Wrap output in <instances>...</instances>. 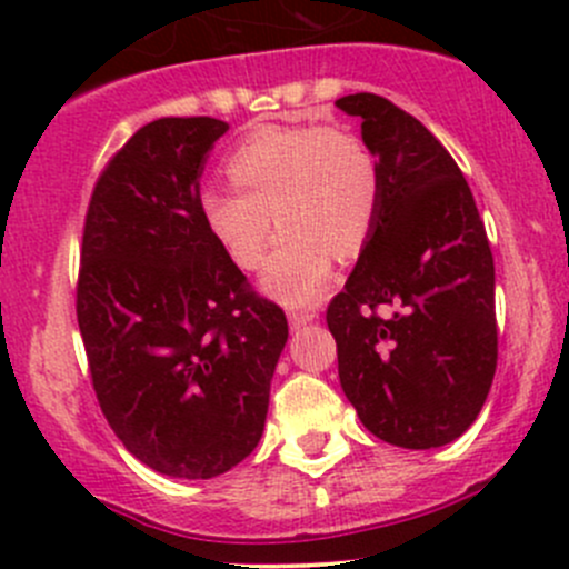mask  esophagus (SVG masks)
<instances>
[{"label":"esophagus","mask_w":569,"mask_h":569,"mask_svg":"<svg viewBox=\"0 0 569 569\" xmlns=\"http://www.w3.org/2000/svg\"><path fill=\"white\" fill-rule=\"evenodd\" d=\"M317 317H319V313L311 311V308H291V311H289L291 327H302V325H308V321H313Z\"/></svg>","instance_id":"1"}]
</instances>
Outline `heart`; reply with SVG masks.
I'll list each match as a JSON object with an SVG mask.
<instances>
[{
	"mask_svg": "<svg viewBox=\"0 0 569 569\" xmlns=\"http://www.w3.org/2000/svg\"><path fill=\"white\" fill-rule=\"evenodd\" d=\"M233 187H206L200 220L239 269L263 261L274 220L283 226L261 289L311 306L336 274V252L363 248L380 203V170L358 134L332 126H263L226 159Z\"/></svg>",
	"mask_w": 569,
	"mask_h": 569,
	"instance_id": "1",
	"label": "heart"
}]
</instances>
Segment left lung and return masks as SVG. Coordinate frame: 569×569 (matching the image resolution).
Returning <instances> with one entry per match:
<instances>
[{
  "label": "left lung",
  "instance_id": "obj_1",
  "mask_svg": "<svg viewBox=\"0 0 569 569\" xmlns=\"http://www.w3.org/2000/svg\"><path fill=\"white\" fill-rule=\"evenodd\" d=\"M336 107L363 120L380 170L375 226L327 306L338 377L371 435L438 449L476 421L496 377L485 222L462 170L421 120L375 93L343 96Z\"/></svg>",
  "mask_w": 569,
  "mask_h": 569
}]
</instances>
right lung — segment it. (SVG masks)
<instances>
[{
    "label": "right lung",
    "mask_w": 569,
    "mask_h": 569,
    "mask_svg": "<svg viewBox=\"0 0 569 569\" xmlns=\"http://www.w3.org/2000/svg\"><path fill=\"white\" fill-rule=\"evenodd\" d=\"M226 131L217 118L137 129L96 181L79 252L77 319L101 412L173 479H211L256 449L289 338L283 308L200 220V173Z\"/></svg>",
    "instance_id": "add662e5"
}]
</instances>
